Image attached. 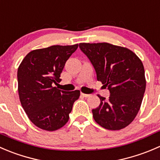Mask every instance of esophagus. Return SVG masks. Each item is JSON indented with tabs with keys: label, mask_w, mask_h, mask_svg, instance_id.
Here are the masks:
<instances>
[{
	"label": "esophagus",
	"mask_w": 160,
	"mask_h": 160,
	"mask_svg": "<svg viewBox=\"0 0 160 160\" xmlns=\"http://www.w3.org/2000/svg\"><path fill=\"white\" fill-rule=\"evenodd\" d=\"M81 95H82V96H83V97H85V98L89 97V96H90L89 94H85V93H81Z\"/></svg>",
	"instance_id": "34e87169"
}]
</instances>
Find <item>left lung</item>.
I'll use <instances>...</instances> for the list:
<instances>
[{
	"instance_id": "1",
	"label": "left lung",
	"mask_w": 160,
	"mask_h": 160,
	"mask_svg": "<svg viewBox=\"0 0 160 160\" xmlns=\"http://www.w3.org/2000/svg\"><path fill=\"white\" fill-rule=\"evenodd\" d=\"M79 47L94 67L97 80L110 93L107 100L98 96L100 104L92 110L95 121L108 130L124 128L138 113L145 91L142 61L129 49L107 42H83Z\"/></svg>"
}]
</instances>
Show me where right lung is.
Masks as SVG:
<instances>
[{"instance_id": "right-lung-1", "label": "right lung", "mask_w": 160, "mask_h": 160, "mask_svg": "<svg viewBox=\"0 0 160 160\" xmlns=\"http://www.w3.org/2000/svg\"><path fill=\"white\" fill-rule=\"evenodd\" d=\"M78 47L55 45L32 50L18 67L20 102L30 121L42 130L53 132L62 128L79 98V90L66 92L53 87L61 81L66 61Z\"/></svg>"}]
</instances>
